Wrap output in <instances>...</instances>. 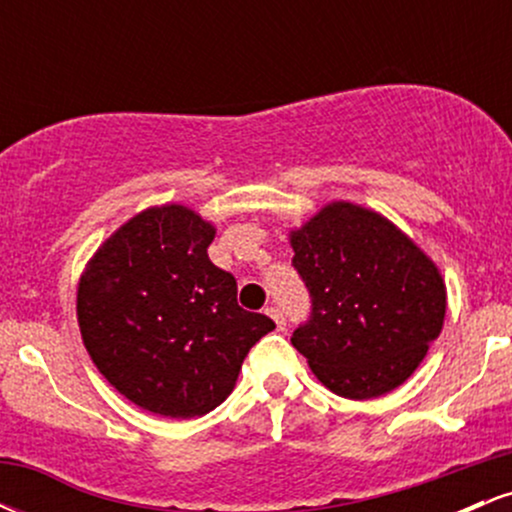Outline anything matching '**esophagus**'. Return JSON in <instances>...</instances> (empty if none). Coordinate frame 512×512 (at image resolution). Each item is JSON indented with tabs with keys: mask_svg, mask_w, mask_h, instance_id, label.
<instances>
[{
	"mask_svg": "<svg viewBox=\"0 0 512 512\" xmlns=\"http://www.w3.org/2000/svg\"><path fill=\"white\" fill-rule=\"evenodd\" d=\"M264 313H267L269 317H272V320L276 322V327H279V330H284V325H286V320H284V313H281V310L276 308V305H269V308L264 310Z\"/></svg>",
	"mask_w": 512,
	"mask_h": 512,
	"instance_id": "34e87169",
	"label": "esophagus"
}]
</instances>
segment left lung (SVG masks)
Segmentation results:
<instances>
[{"label":"left lung","instance_id":"obj_1","mask_svg":"<svg viewBox=\"0 0 512 512\" xmlns=\"http://www.w3.org/2000/svg\"><path fill=\"white\" fill-rule=\"evenodd\" d=\"M313 313L291 344L327 390L373 399L419 368L443 330L448 293L436 262L378 211L325 204L289 233Z\"/></svg>","mask_w":512,"mask_h":512}]
</instances>
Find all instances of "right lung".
I'll use <instances>...</instances> for the list:
<instances>
[{
	"instance_id": "1",
	"label": "right lung",
	"mask_w": 512,
	"mask_h": 512,
	"mask_svg": "<svg viewBox=\"0 0 512 512\" xmlns=\"http://www.w3.org/2000/svg\"><path fill=\"white\" fill-rule=\"evenodd\" d=\"M211 221L182 204L132 216L93 252L76 289L84 346L129 402L170 419L209 414L233 392L274 322L238 305L233 274L209 260Z\"/></svg>"
}]
</instances>
